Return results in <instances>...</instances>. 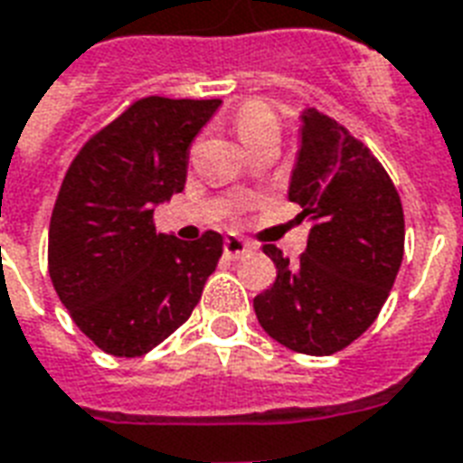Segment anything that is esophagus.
<instances>
[{"label":"esophagus","instance_id":"1","mask_svg":"<svg viewBox=\"0 0 463 463\" xmlns=\"http://www.w3.org/2000/svg\"><path fill=\"white\" fill-rule=\"evenodd\" d=\"M250 250H253V246H250L249 241H243L241 236L229 234L227 239H224V253H227L229 258H241L246 256V253H250Z\"/></svg>","mask_w":463,"mask_h":463}]
</instances>
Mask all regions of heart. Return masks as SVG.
Listing matches in <instances>:
<instances>
[{"label": "heart", "mask_w": 463, "mask_h": 463, "mask_svg": "<svg viewBox=\"0 0 463 463\" xmlns=\"http://www.w3.org/2000/svg\"><path fill=\"white\" fill-rule=\"evenodd\" d=\"M234 130L243 145L249 146L250 152L258 149L260 145L268 142H278L280 139V123L278 116L272 113L270 106L263 101H249L246 106L239 109L234 118Z\"/></svg>", "instance_id": "1"}]
</instances>
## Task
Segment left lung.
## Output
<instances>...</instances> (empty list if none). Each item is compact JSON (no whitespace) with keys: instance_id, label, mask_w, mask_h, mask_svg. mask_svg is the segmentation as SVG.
<instances>
[{"instance_id":"left-lung-1","label":"left lung","mask_w":463,"mask_h":463,"mask_svg":"<svg viewBox=\"0 0 463 463\" xmlns=\"http://www.w3.org/2000/svg\"><path fill=\"white\" fill-rule=\"evenodd\" d=\"M302 139L288 198L309 217L297 263L265 243L278 278L253 299L258 324L289 350L333 354L374 324L403 260V207L374 154L314 109L302 110Z\"/></svg>"}]
</instances>
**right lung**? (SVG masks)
Returning a JSON list of instances; mask_svg holds the SVG:
<instances>
[{"instance_id": "add662e5", "label": "right lung", "mask_w": 463, "mask_h": 463, "mask_svg": "<svg viewBox=\"0 0 463 463\" xmlns=\"http://www.w3.org/2000/svg\"><path fill=\"white\" fill-rule=\"evenodd\" d=\"M220 99L135 101L74 156L50 217L48 270L74 324L103 353L139 357L188 321L222 236L156 234L154 207L181 193L188 146Z\"/></svg>"}]
</instances>
